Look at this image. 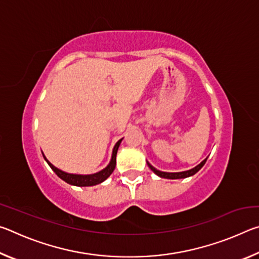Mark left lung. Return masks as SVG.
Masks as SVG:
<instances>
[{
    "mask_svg": "<svg viewBox=\"0 0 259 259\" xmlns=\"http://www.w3.org/2000/svg\"><path fill=\"white\" fill-rule=\"evenodd\" d=\"M207 159H208V157H207ZM207 159H204L202 162H201L200 164L194 166V168H192V169H190V170H186V171H181V172H165V171H160V170L155 169L154 166H153L151 163H148V162H147V165L150 166V169L152 170L153 172H154L155 175H157V176L161 177V178H166V179H181V178L191 177V176H193V175H195V174L198 172L199 170L204 165V163H205V161H207Z\"/></svg>",
    "mask_w": 259,
    "mask_h": 259,
    "instance_id": "8db88e82",
    "label": "left lung"
}]
</instances>
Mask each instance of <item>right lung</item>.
Instances as JSON below:
<instances>
[{
  "label": "right lung",
  "instance_id": "right-lung-1",
  "mask_svg": "<svg viewBox=\"0 0 259 259\" xmlns=\"http://www.w3.org/2000/svg\"><path fill=\"white\" fill-rule=\"evenodd\" d=\"M122 139H120L119 142L115 144V146H114L111 161H109V163L106 168H104L103 170H100V171L96 172V174H91V175H76V174L65 172V171H63V170L58 169L57 166L50 163V161L47 160L45 154H43V153L42 154H43V157H45V160L47 161V163L50 165V168L54 170L57 176H58L60 179H63L64 182H66L67 184H71V185H74V186H81V187L94 186V185H97V184L103 183L104 181H106V179L111 176L112 172L114 171V169H115V165H116L117 150H119V146L122 142Z\"/></svg>",
  "mask_w": 259,
  "mask_h": 259
}]
</instances>
